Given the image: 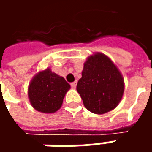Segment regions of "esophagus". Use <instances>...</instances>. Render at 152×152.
<instances>
[{"instance_id": "1", "label": "esophagus", "mask_w": 152, "mask_h": 152, "mask_svg": "<svg viewBox=\"0 0 152 152\" xmlns=\"http://www.w3.org/2000/svg\"><path fill=\"white\" fill-rule=\"evenodd\" d=\"M71 86H72V88H76V86H77V81H74L73 83H72Z\"/></svg>"}]
</instances>
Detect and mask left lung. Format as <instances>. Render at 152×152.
<instances>
[{
    "label": "left lung",
    "mask_w": 152,
    "mask_h": 152,
    "mask_svg": "<svg viewBox=\"0 0 152 152\" xmlns=\"http://www.w3.org/2000/svg\"><path fill=\"white\" fill-rule=\"evenodd\" d=\"M77 91L86 109L96 114L107 113L121 102L124 80L107 56L97 52L88 56L84 63Z\"/></svg>",
    "instance_id": "1"
}]
</instances>
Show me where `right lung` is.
<instances>
[{
	"label": "right lung",
	"mask_w": 152,
	"mask_h": 152,
	"mask_svg": "<svg viewBox=\"0 0 152 152\" xmlns=\"http://www.w3.org/2000/svg\"><path fill=\"white\" fill-rule=\"evenodd\" d=\"M70 85L63 77L50 68L39 71L28 86V99L35 110L43 113H53L61 108L63 98Z\"/></svg>",
	"instance_id": "obj_1"
}]
</instances>
